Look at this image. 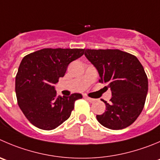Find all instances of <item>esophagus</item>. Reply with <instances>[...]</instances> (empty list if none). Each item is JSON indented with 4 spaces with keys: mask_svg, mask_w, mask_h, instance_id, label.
I'll return each instance as SVG.
<instances>
[{
    "mask_svg": "<svg viewBox=\"0 0 160 160\" xmlns=\"http://www.w3.org/2000/svg\"><path fill=\"white\" fill-rule=\"evenodd\" d=\"M85 98L86 99V100H89V102H90V103H92V102H94L95 101V99H92V98H90V97H86V96H85Z\"/></svg>",
    "mask_w": 160,
    "mask_h": 160,
    "instance_id": "obj_1",
    "label": "esophagus"
}]
</instances>
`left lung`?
I'll list each match as a JSON object with an SVG mask.
<instances>
[{
    "mask_svg": "<svg viewBox=\"0 0 160 160\" xmlns=\"http://www.w3.org/2000/svg\"><path fill=\"white\" fill-rule=\"evenodd\" d=\"M85 56L97 68L99 82L112 91L106 111L97 119L106 128L122 130L138 118L144 108L148 89L144 68L133 55L118 49H86Z\"/></svg>",
    "mask_w": 160,
    "mask_h": 160,
    "instance_id": "left-lung-1",
    "label": "left lung"
}]
</instances>
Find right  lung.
Here are the masks:
<instances>
[{"mask_svg": "<svg viewBox=\"0 0 160 160\" xmlns=\"http://www.w3.org/2000/svg\"><path fill=\"white\" fill-rule=\"evenodd\" d=\"M82 48H43L24 56L16 76L19 107L31 124L42 130L58 127L71 116L80 93L57 97L54 84L84 54Z\"/></svg>", "mask_w": 160, "mask_h": 160, "instance_id": "1", "label": "right lung"}]
</instances>
